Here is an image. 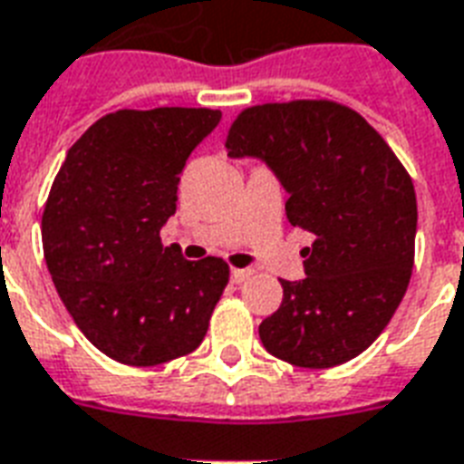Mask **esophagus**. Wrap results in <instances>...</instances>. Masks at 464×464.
<instances>
[{
  "mask_svg": "<svg viewBox=\"0 0 464 464\" xmlns=\"http://www.w3.org/2000/svg\"><path fill=\"white\" fill-rule=\"evenodd\" d=\"M251 276H254V271H249V268H235V271H232V283L239 285V283L249 281Z\"/></svg>",
  "mask_w": 464,
  "mask_h": 464,
  "instance_id": "obj_1",
  "label": "esophagus"
}]
</instances>
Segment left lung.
I'll return each instance as SVG.
<instances>
[{
    "instance_id": "8db88e82",
    "label": "left lung",
    "mask_w": 464,
    "mask_h": 464,
    "mask_svg": "<svg viewBox=\"0 0 464 464\" xmlns=\"http://www.w3.org/2000/svg\"><path fill=\"white\" fill-rule=\"evenodd\" d=\"M229 157H258L288 191L293 227L314 235L303 281H281L283 303L258 326L271 355L334 368L378 339L414 268L411 176L372 125L343 103L300 99L244 109Z\"/></svg>"
}]
</instances>
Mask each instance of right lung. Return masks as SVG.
I'll return each mask as SVG.
<instances>
[{"label": "right lung", "mask_w": 464, "mask_h": 464, "mask_svg": "<svg viewBox=\"0 0 464 464\" xmlns=\"http://www.w3.org/2000/svg\"><path fill=\"white\" fill-rule=\"evenodd\" d=\"M222 113L164 106L99 118L70 147L43 213V254L74 324L125 365L196 351L229 281L218 256L161 244L179 174Z\"/></svg>", "instance_id": "right-lung-1"}]
</instances>
